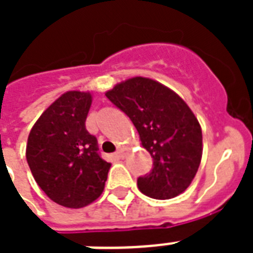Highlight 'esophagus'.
Masks as SVG:
<instances>
[{
	"instance_id": "esophagus-1",
	"label": "esophagus",
	"mask_w": 253,
	"mask_h": 253,
	"mask_svg": "<svg viewBox=\"0 0 253 253\" xmlns=\"http://www.w3.org/2000/svg\"><path fill=\"white\" fill-rule=\"evenodd\" d=\"M117 156H118L119 159L126 158V151H125V148H118V151H117Z\"/></svg>"
}]
</instances>
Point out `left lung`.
<instances>
[{"label": "left lung", "mask_w": 253, "mask_h": 253, "mask_svg": "<svg viewBox=\"0 0 253 253\" xmlns=\"http://www.w3.org/2000/svg\"><path fill=\"white\" fill-rule=\"evenodd\" d=\"M106 97L131 119L154 159L152 170L138 178L139 190L155 200L185 192L200 167L202 131L184 99L146 77L123 81Z\"/></svg>", "instance_id": "left-lung-1"}]
</instances>
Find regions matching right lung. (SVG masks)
<instances>
[{"instance_id": "add662e5", "label": "right lung", "mask_w": 253, "mask_h": 253, "mask_svg": "<svg viewBox=\"0 0 253 253\" xmlns=\"http://www.w3.org/2000/svg\"><path fill=\"white\" fill-rule=\"evenodd\" d=\"M90 93L67 91L30 131L26 159L37 184L56 204L79 209L101 196L110 169L85 127Z\"/></svg>"}]
</instances>
